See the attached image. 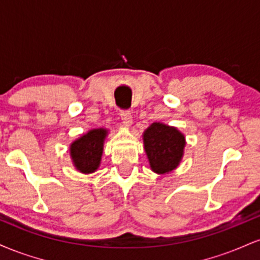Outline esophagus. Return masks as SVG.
<instances>
[{
    "label": "esophagus",
    "instance_id": "1",
    "mask_svg": "<svg viewBox=\"0 0 260 260\" xmlns=\"http://www.w3.org/2000/svg\"><path fill=\"white\" fill-rule=\"evenodd\" d=\"M120 116H121L122 122H123L127 127H129L131 124H132V115H131V111H128V110H123V111L120 112Z\"/></svg>",
    "mask_w": 260,
    "mask_h": 260
}]
</instances>
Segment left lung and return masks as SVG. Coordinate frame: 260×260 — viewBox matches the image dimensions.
Here are the masks:
<instances>
[{
  "label": "left lung",
  "instance_id": "1",
  "mask_svg": "<svg viewBox=\"0 0 260 260\" xmlns=\"http://www.w3.org/2000/svg\"><path fill=\"white\" fill-rule=\"evenodd\" d=\"M151 171L166 175L180 166L184 155L186 137L176 127L154 122L142 134Z\"/></svg>",
  "mask_w": 260,
  "mask_h": 260
}]
</instances>
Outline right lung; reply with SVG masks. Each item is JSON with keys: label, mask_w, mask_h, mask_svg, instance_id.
<instances>
[{"label": "right lung", "mask_w": 260, "mask_h": 260, "mask_svg": "<svg viewBox=\"0 0 260 260\" xmlns=\"http://www.w3.org/2000/svg\"><path fill=\"white\" fill-rule=\"evenodd\" d=\"M107 134L106 128H94L71 143L70 156L77 171L89 175L99 169Z\"/></svg>", "instance_id": "1"}]
</instances>
